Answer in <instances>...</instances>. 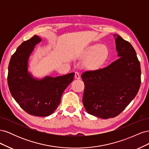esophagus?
I'll use <instances>...</instances> for the list:
<instances>
[{
	"label": "esophagus",
	"instance_id": "34e87169",
	"mask_svg": "<svg viewBox=\"0 0 149 149\" xmlns=\"http://www.w3.org/2000/svg\"><path fill=\"white\" fill-rule=\"evenodd\" d=\"M74 77H75L76 79H79L81 78V76H80V74L79 73V72H77V71L75 72Z\"/></svg>",
	"mask_w": 149,
	"mask_h": 149
}]
</instances>
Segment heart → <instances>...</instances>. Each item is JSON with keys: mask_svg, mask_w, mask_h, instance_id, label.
Masks as SVG:
<instances>
[{"mask_svg": "<svg viewBox=\"0 0 149 149\" xmlns=\"http://www.w3.org/2000/svg\"><path fill=\"white\" fill-rule=\"evenodd\" d=\"M109 56V48L104 44L95 43L88 47L83 51L82 56L88 58L85 65L92 69H97L106 61Z\"/></svg>", "mask_w": 149, "mask_h": 149, "instance_id": "1", "label": "heart"}]
</instances>
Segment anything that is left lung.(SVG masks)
<instances>
[{
	"instance_id": "8db88e82",
	"label": "left lung",
	"mask_w": 149,
	"mask_h": 149,
	"mask_svg": "<svg viewBox=\"0 0 149 149\" xmlns=\"http://www.w3.org/2000/svg\"><path fill=\"white\" fill-rule=\"evenodd\" d=\"M114 37L119 59L81 75L85 109L104 119L118 116L136 97L141 83V65L134 48L119 35Z\"/></svg>"
}]
</instances>
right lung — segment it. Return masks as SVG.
Instances as JSON below:
<instances>
[{
	"mask_svg": "<svg viewBox=\"0 0 149 149\" xmlns=\"http://www.w3.org/2000/svg\"><path fill=\"white\" fill-rule=\"evenodd\" d=\"M42 38L34 35L24 42L12 56L8 68V86L12 97L25 112L48 116L60 104L63 93L74 79V73L36 78L29 71V59Z\"/></svg>",
	"mask_w": 149,
	"mask_h": 149,
	"instance_id": "add662e5",
	"label": "right lung"
}]
</instances>
